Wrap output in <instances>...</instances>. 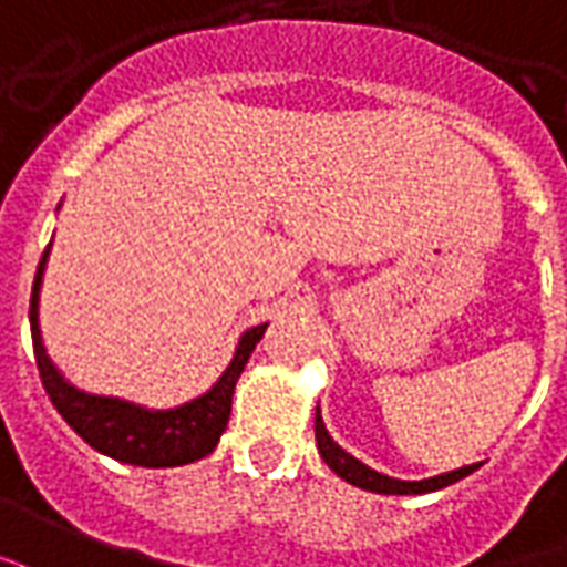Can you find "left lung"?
Masks as SVG:
<instances>
[{"label": "left lung", "instance_id": "obj_1", "mask_svg": "<svg viewBox=\"0 0 567 567\" xmlns=\"http://www.w3.org/2000/svg\"><path fill=\"white\" fill-rule=\"evenodd\" d=\"M313 435H317V450H320V456H323L326 465H329L341 481L353 483V486L365 489V493H380V495L437 493V489H444V486H450V483L468 477L471 471L481 468V462H474V465H462V468L447 471V474H435V477H425V481H399V477H390V474H380V471L369 468L365 462H359L357 456H350L344 447H338V444H334V437L329 435L323 416H320V404H317V416H313Z\"/></svg>", "mask_w": 567, "mask_h": 567}]
</instances>
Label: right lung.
I'll return each instance as SVG.
<instances>
[{"label":"right lung","mask_w":567,"mask_h":567,"mask_svg":"<svg viewBox=\"0 0 567 567\" xmlns=\"http://www.w3.org/2000/svg\"><path fill=\"white\" fill-rule=\"evenodd\" d=\"M48 256H51V244L41 256L39 271L32 280L29 329H32L41 383L65 423L99 453L126 462V465H142V468H177V465H189V462H198L214 453V447L220 444V435L226 432L229 414H233L235 383L241 378L244 365L259 344V338L266 334L268 323L241 332L238 344H235L233 362L226 365L217 383L208 392H202L184 404H175V408H147V404L126 402L120 395H96V392L78 390L72 380L56 369V362L48 357V347L41 341L39 301Z\"/></svg>","instance_id":"add662e5"}]
</instances>
